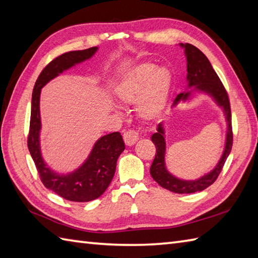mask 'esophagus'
<instances>
[{"label":"esophagus","mask_w":258,"mask_h":258,"mask_svg":"<svg viewBox=\"0 0 258 258\" xmlns=\"http://www.w3.org/2000/svg\"><path fill=\"white\" fill-rule=\"evenodd\" d=\"M123 139H124V142L126 145L132 146L136 143V142H138L139 134H138V132H135L134 130H128L123 134Z\"/></svg>","instance_id":"esophagus-1"}]
</instances>
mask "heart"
I'll use <instances>...</instances> for the list:
<instances>
[{
	"label": "heart",
	"mask_w": 258,
	"mask_h": 258,
	"mask_svg": "<svg viewBox=\"0 0 258 258\" xmlns=\"http://www.w3.org/2000/svg\"><path fill=\"white\" fill-rule=\"evenodd\" d=\"M172 86V74L166 68L142 63L131 69L116 87L118 97L125 103L139 102L138 111L147 120L157 118L167 105Z\"/></svg>",
	"instance_id": "1"
}]
</instances>
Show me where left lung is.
<instances>
[{
    "label": "left lung",
    "mask_w": 258,
    "mask_h": 258,
    "mask_svg": "<svg viewBox=\"0 0 258 258\" xmlns=\"http://www.w3.org/2000/svg\"><path fill=\"white\" fill-rule=\"evenodd\" d=\"M180 46L184 47L186 61H187V82L188 86H195L197 91L205 92L210 94L216 103L220 105L227 120V133H226V143L224 153L220 162L217 163L215 168L212 172L204 175L199 179L195 180H184L175 177L169 173L165 166V139H164V127L163 124H158L157 132L152 135V142L156 146L155 158L151 165V175L158 185L166 188L173 193L178 194H189L201 191L211 186L217 179L218 175L221 174L224 164H225L229 153L233 146V130H232V114H231V104H229L228 94L221 82L218 75L212 68V64L205 56V54L200 51L196 46L186 43ZM190 95V92L180 93L174 100V105L179 101H186Z\"/></svg>",
    "instance_id": "1"
}]
</instances>
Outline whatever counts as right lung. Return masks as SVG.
<instances>
[{
	"instance_id": "1",
	"label": "right lung",
	"mask_w": 258,
	"mask_h": 258,
	"mask_svg": "<svg viewBox=\"0 0 258 258\" xmlns=\"http://www.w3.org/2000/svg\"><path fill=\"white\" fill-rule=\"evenodd\" d=\"M97 47L82 51L67 52L55 57L43 69L35 82L32 93L30 132L27 147L34 161L42 183L63 199L72 202H90L100 197L112 182L117 158L125 150L122 135L118 132L104 135L98 140L89 158L73 173L61 175L46 166L40 149V94L41 89L48 81L56 78L63 71L92 57Z\"/></svg>"
}]
</instances>
